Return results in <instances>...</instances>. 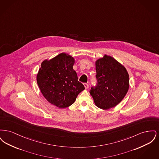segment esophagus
Listing matches in <instances>:
<instances>
[{
  "instance_id": "obj_1",
  "label": "esophagus",
  "mask_w": 159,
  "mask_h": 159,
  "mask_svg": "<svg viewBox=\"0 0 159 159\" xmlns=\"http://www.w3.org/2000/svg\"><path fill=\"white\" fill-rule=\"evenodd\" d=\"M84 86L85 89H88L89 88V84L88 83H84Z\"/></svg>"
}]
</instances>
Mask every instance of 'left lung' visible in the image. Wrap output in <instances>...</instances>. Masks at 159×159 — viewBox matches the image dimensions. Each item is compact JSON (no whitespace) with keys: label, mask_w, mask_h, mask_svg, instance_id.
<instances>
[{"label":"left lung","mask_w":159,"mask_h":159,"mask_svg":"<svg viewBox=\"0 0 159 159\" xmlns=\"http://www.w3.org/2000/svg\"><path fill=\"white\" fill-rule=\"evenodd\" d=\"M95 66L98 83L89 92L96 106L108 110L119 104L126 95L128 73L120 62L107 55L96 61Z\"/></svg>","instance_id":"obj_1"}]
</instances>
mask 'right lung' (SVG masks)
Wrapping results in <instances>:
<instances>
[{"mask_svg":"<svg viewBox=\"0 0 159 159\" xmlns=\"http://www.w3.org/2000/svg\"><path fill=\"white\" fill-rule=\"evenodd\" d=\"M75 62L68 53H60L43 61L38 71L36 79L40 92L49 102L60 108L72 105L84 89L73 68Z\"/></svg>","mask_w":159,"mask_h":159,"instance_id":"obj_1","label":"right lung"}]
</instances>
